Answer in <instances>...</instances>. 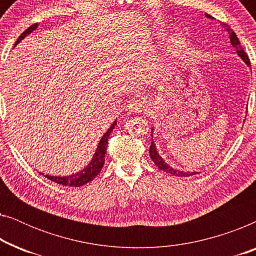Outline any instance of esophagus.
<instances>
[{"mask_svg": "<svg viewBox=\"0 0 256 256\" xmlns=\"http://www.w3.org/2000/svg\"><path fill=\"white\" fill-rule=\"evenodd\" d=\"M144 104H146L144 99H143L141 96H138L132 98V99L129 100L127 108H128L129 112H132V113L135 112V113H136V112L141 110L142 108L144 107Z\"/></svg>", "mask_w": 256, "mask_h": 256, "instance_id": "esophagus-1", "label": "esophagus"}]
</instances>
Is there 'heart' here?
<instances>
[{
    "mask_svg": "<svg viewBox=\"0 0 256 256\" xmlns=\"http://www.w3.org/2000/svg\"><path fill=\"white\" fill-rule=\"evenodd\" d=\"M180 45H182L180 38H177V40H174V46H180Z\"/></svg>",
    "mask_w": 256,
    "mask_h": 256,
    "instance_id": "heart-1",
    "label": "heart"
}]
</instances>
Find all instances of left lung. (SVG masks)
<instances>
[{
    "instance_id": "8db88e82",
    "label": "left lung",
    "mask_w": 256,
    "mask_h": 256,
    "mask_svg": "<svg viewBox=\"0 0 256 256\" xmlns=\"http://www.w3.org/2000/svg\"><path fill=\"white\" fill-rule=\"evenodd\" d=\"M206 17H208V18H212V16H210L208 14H206ZM222 26L225 28V30L227 31V32L230 34V44H232V46L236 50V54L240 56L241 59H242V60H244V62H246V64H247L248 66H250V58H248V56H247L246 52L244 51V48H241L240 42H239V40H238L236 32H234V31H233L232 29H230V28L228 26H227V24H222ZM152 130H154V128H152ZM149 154H150V157H152V160H154V163L156 164V166H158L160 170L166 171V172H168V174H174V176L188 177V176H192V174H198V172H190V171H188V172H184V171H178V170H176V169H174V168H171V166H168V164H166V162H164V160L162 158V157L160 156V154L157 152L156 146H155V143H154L152 138V144H150Z\"/></svg>"
}]
</instances>
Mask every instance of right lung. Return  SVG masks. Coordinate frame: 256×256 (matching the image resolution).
<instances>
[{
    "label": "right lung",
    "instance_id": "obj_1",
    "mask_svg": "<svg viewBox=\"0 0 256 256\" xmlns=\"http://www.w3.org/2000/svg\"><path fill=\"white\" fill-rule=\"evenodd\" d=\"M37 26H38V23L32 24V26L28 28V29L18 37V40H16L15 45L18 44L20 42L23 40V38H26V34H29L32 32L34 30H36ZM115 124H116V121H114L113 124L110 127V129L104 132L102 138L100 140L99 144H98V148L96 150V154H94L92 160H90V164L85 168V169H82V171H79V172H76V174H71V176L56 177V176H48V174H45V177H46L48 180L54 182V183L64 185V186H74V188L82 186V185H85L88 183V182L94 180V178H96L98 174H100V171H101V169H102V166L104 164V154H106V149H107V144H108V138H110V132H113Z\"/></svg>",
    "mask_w": 256,
    "mask_h": 256
}]
</instances>
